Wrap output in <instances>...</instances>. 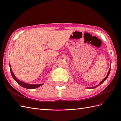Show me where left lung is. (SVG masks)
<instances>
[{"mask_svg": "<svg viewBox=\"0 0 121 121\" xmlns=\"http://www.w3.org/2000/svg\"><path fill=\"white\" fill-rule=\"evenodd\" d=\"M110 71H111V67H110V68H109V70H108V74H107V76L105 77L102 80V81L99 83V84H98V85H96L95 86H94V87H87V88H88V89H94V88H95L96 87H98L99 85H101V84H102L106 80H107V79L108 78V75H109V73H110Z\"/></svg>", "mask_w": 121, "mask_h": 121, "instance_id": "obj_1", "label": "left lung"}]
</instances>
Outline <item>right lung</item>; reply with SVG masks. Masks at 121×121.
<instances>
[{"label": "right lung", "mask_w": 121, "mask_h": 121, "mask_svg": "<svg viewBox=\"0 0 121 121\" xmlns=\"http://www.w3.org/2000/svg\"><path fill=\"white\" fill-rule=\"evenodd\" d=\"M9 68H10V73L11 74H12V76L13 77V79L16 81V82L19 84V85L23 87L24 88H27V89H35L36 88H38L40 86H41V85H43V84H30L28 83H26L25 82H24L23 81H20V80L18 79L17 78H16V77L14 76V74L13 72V71L12 69V68H11V66L9 64Z\"/></svg>", "instance_id": "right-lung-1"}]
</instances>
